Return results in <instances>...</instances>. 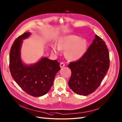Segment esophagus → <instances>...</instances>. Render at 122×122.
I'll use <instances>...</instances> for the list:
<instances>
[{
	"instance_id": "34e87169",
	"label": "esophagus",
	"mask_w": 122,
	"mask_h": 122,
	"mask_svg": "<svg viewBox=\"0 0 122 122\" xmlns=\"http://www.w3.org/2000/svg\"><path fill=\"white\" fill-rule=\"evenodd\" d=\"M60 66L61 68H62V67H64L65 66V63L64 62H62L60 63Z\"/></svg>"
}]
</instances>
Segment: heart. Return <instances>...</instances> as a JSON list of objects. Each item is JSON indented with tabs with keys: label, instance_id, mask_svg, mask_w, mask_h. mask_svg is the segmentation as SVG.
Wrapping results in <instances>:
<instances>
[{
	"label": "heart",
	"instance_id": "1",
	"mask_svg": "<svg viewBox=\"0 0 122 122\" xmlns=\"http://www.w3.org/2000/svg\"><path fill=\"white\" fill-rule=\"evenodd\" d=\"M87 41L85 39L79 38L76 35H69L61 39L58 46H52V51L58 54L60 50H66L67 57L71 60H77L82 57L86 51Z\"/></svg>",
	"mask_w": 122,
	"mask_h": 122
}]
</instances>
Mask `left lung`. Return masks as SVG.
I'll return each instance as SVG.
<instances>
[{"instance_id":"left-lung-1","label":"left lung","mask_w":122,"mask_h":122,"mask_svg":"<svg viewBox=\"0 0 122 122\" xmlns=\"http://www.w3.org/2000/svg\"><path fill=\"white\" fill-rule=\"evenodd\" d=\"M108 48L104 41L96 35L92 44L81 58L71 62L70 88L75 93L87 96L96 90L109 69Z\"/></svg>"}]
</instances>
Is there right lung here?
<instances>
[{
    "label": "right lung",
    "instance_id": "add662e5",
    "mask_svg": "<svg viewBox=\"0 0 122 122\" xmlns=\"http://www.w3.org/2000/svg\"><path fill=\"white\" fill-rule=\"evenodd\" d=\"M30 34L24 33L15 40L10 52L9 68L12 76L24 92L32 96L41 97L52 87L55 75L60 70V63L43 57L36 64H23L20 48L22 40Z\"/></svg>",
    "mask_w": 122,
    "mask_h": 122
}]
</instances>
